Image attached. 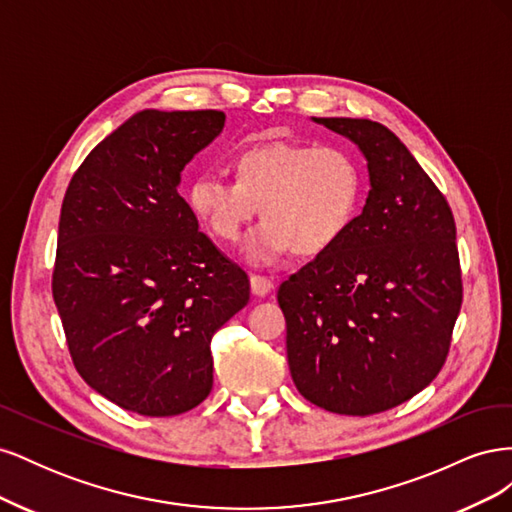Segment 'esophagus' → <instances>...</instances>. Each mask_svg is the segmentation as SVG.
<instances>
[{
    "instance_id": "obj_1",
    "label": "esophagus",
    "mask_w": 512,
    "mask_h": 512,
    "mask_svg": "<svg viewBox=\"0 0 512 512\" xmlns=\"http://www.w3.org/2000/svg\"><path fill=\"white\" fill-rule=\"evenodd\" d=\"M250 288H252V294H254V297H265V294H269V292H271L273 282L269 280V277H265V275H256V273H252V275H250Z\"/></svg>"
}]
</instances>
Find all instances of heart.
Returning a JSON list of instances; mask_svg holds the SVG:
<instances>
[{"instance_id":"obj_1","label":"heart","mask_w":512,"mask_h":512,"mask_svg":"<svg viewBox=\"0 0 512 512\" xmlns=\"http://www.w3.org/2000/svg\"><path fill=\"white\" fill-rule=\"evenodd\" d=\"M232 183L200 175L185 203L213 239L237 243L258 215L265 220L245 245L256 265L288 252L316 258L331 252L359 218L363 168L339 145L267 141L239 147L228 160Z\"/></svg>"}]
</instances>
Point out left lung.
Returning <instances> with one entry per match:
<instances>
[{"instance_id": "1", "label": "left lung", "mask_w": 512, "mask_h": 512, "mask_svg": "<svg viewBox=\"0 0 512 512\" xmlns=\"http://www.w3.org/2000/svg\"><path fill=\"white\" fill-rule=\"evenodd\" d=\"M367 160L363 213L331 252L277 290L299 393L335 414L404 404L438 376L461 309L451 207L378 121L312 117Z\"/></svg>"}]
</instances>
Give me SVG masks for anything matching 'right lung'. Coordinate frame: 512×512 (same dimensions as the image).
Segmentation results:
<instances>
[{
    "instance_id": "obj_1",
    "label": "right lung",
    "mask_w": 512,
    "mask_h": 512,
    "mask_svg": "<svg viewBox=\"0 0 512 512\" xmlns=\"http://www.w3.org/2000/svg\"><path fill=\"white\" fill-rule=\"evenodd\" d=\"M222 111L147 108L76 170L59 215L53 299L81 378L119 408L175 416L213 386L211 337L250 280L177 188L224 128Z\"/></svg>"
}]
</instances>
